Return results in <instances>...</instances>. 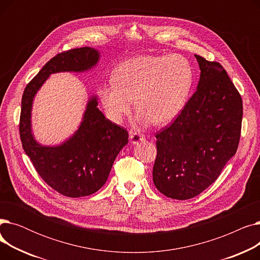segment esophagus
Segmentation results:
<instances>
[{"label": "esophagus", "instance_id": "1", "mask_svg": "<svg viewBox=\"0 0 260 260\" xmlns=\"http://www.w3.org/2000/svg\"><path fill=\"white\" fill-rule=\"evenodd\" d=\"M129 138H131V142L133 144H137L138 142H142L144 140L143 135H141L139 133H136V132H131Z\"/></svg>", "mask_w": 260, "mask_h": 260}]
</instances>
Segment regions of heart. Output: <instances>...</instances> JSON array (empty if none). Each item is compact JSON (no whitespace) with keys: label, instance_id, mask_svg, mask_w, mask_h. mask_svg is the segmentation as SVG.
<instances>
[{"label":"heart","instance_id":"heart-1","mask_svg":"<svg viewBox=\"0 0 260 260\" xmlns=\"http://www.w3.org/2000/svg\"><path fill=\"white\" fill-rule=\"evenodd\" d=\"M193 82L188 61L179 54L139 56L117 66L114 82L99 87L107 117L120 123L135 105L136 120L143 125L168 124L184 108Z\"/></svg>","mask_w":260,"mask_h":260}]
</instances>
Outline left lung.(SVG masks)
Returning a JSON list of instances; mask_svg holds the SVG:
<instances>
[{"label": "left lung", "mask_w": 260, "mask_h": 260, "mask_svg": "<svg viewBox=\"0 0 260 260\" xmlns=\"http://www.w3.org/2000/svg\"><path fill=\"white\" fill-rule=\"evenodd\" d=\"M200 78L195 93L173 124L156 135L153 181L167 197L199 195L236 154L242 100L224 68L195 54Z\"/></svg>", "instance_id": "obj_1"}]
</instances>
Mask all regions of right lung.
Instances as JSON below:
<instances>
[{
  "instance_id": "add662e5",
  "label": "right lung",
  "mask_w": 260,
  "mask_h": 260,
  "mask_svg": "<svg viewBox=\"0 0 260 260\" xmlns=\"http://www.w3.org/2000/svg\"><path fill=\"white\" fill-rule=\"evenodd\" d=\"M100 57V51L92 47L57 54L29 82L22 97L20 136L24 152L50 187L72 198L91 195L104 185L116 157L128 143V134L104 117L97 107L98 97L92 93L78 129L71 137L60 144L43 145L34 136L32 104L51 75L89 72Z\"/></svg>"
}]
</instances>
